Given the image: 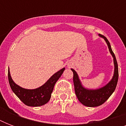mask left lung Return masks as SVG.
<instances>
[{
    "mask_svg": "<svg viewBox=\"0 0 126 126\" xmlns=\"http://www.w3.org/2000/svg\"><path fill=\"white\" fill-rule=\"evenodd\" d=\"M99 36L104 38V40H105L109 49L110 53L113 57L114 71L113 77L109 82L106 84L103 87L99 88V89H96V90H92V89L84 88L79 79V75L77 72L74 69H71V71L73 72V82L75 86V94L77 95V98L81 103L89 107H98L103 104L114 92L116 85H117L118 80V63L115 55L112 50L110 42H109V40L105 36L100 34H99Z\"/></svg>",
    "mask_w": 126,
    "mask_h": 126,
    "instance_id": "1",
    "label": "left lung"
}]
</instances>
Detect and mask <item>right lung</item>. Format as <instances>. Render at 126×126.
<instances>
[{
	"label": "right lung",
	"mask_w": 126,
	"mask_h": 126,
	"mask_svg": "<svg viewBox=\"0 0 126 126\" xmlns=\"http://www.w3.org/2000/svg\"><path fill=\"white\" fill-rule=\"evenodd\" d=\"M65 68L61 69L52 75L49 80L42 86L36 89H25L17 85L13 81L8 69V81L13 92L21 101L29 107H40L49 101L51 98L53 87L58 79L61 77Z\"/></svg>",
	"instance_id": "add662e5"
}]
</instances>
